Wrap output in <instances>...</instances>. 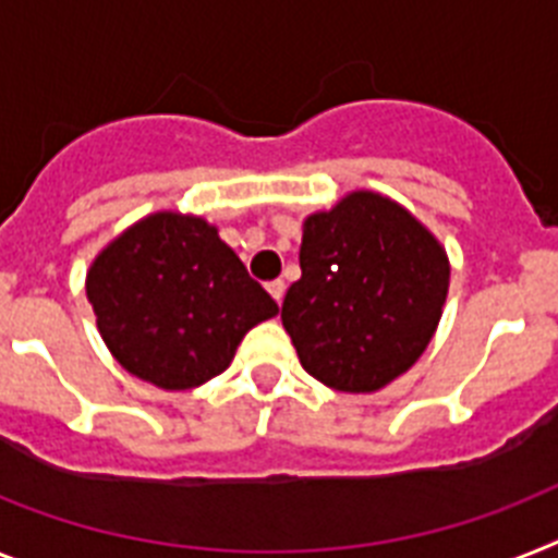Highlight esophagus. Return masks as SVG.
I'll return each mask as SVG.
<instances>
[{"instance_id":"1","label":"esophagus","mask_w":558,"mask_h":558,"mask_svg":"<svg viewBox=\"0 0 558 558\" xmlns=\"http://www.w3.org/2000/svg\"><path fill=\"white\" fill-rule=\"evenodd\" d=\"M266 289H269V294L278 303L283 301V294H287V283H283V280H269V283H266Z\"/></svg>"}]
</instances>
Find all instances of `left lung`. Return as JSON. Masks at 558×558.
Listing matches in <instances>:
<instances>
[{"label": "left lung", "mask_w": 558, "mask_h": 558, "mask_svg": "<svg viewBox=\"0 0 558 558\" xmlns=\"http://www.w3.org/2000/svg\"><path fill=\"white\" fill-rule=\"evenodd\" d=\"M301 280L280 320L301 366L337 391L366 395L409 372L448 294L446 250L377 192H351L303 223Z\"/></svg>", "instance_id": "1"}]
</instances>
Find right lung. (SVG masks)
I'll use <instances>...</instances> for the list:
<instances>
[{"instance_id":"obj_1","label":"right lung","mask_w":558,"mask_h":558,"mask_svg":"<svg viewBox=\"0 0 558 558\" xmlns=\"http://www.w3.org/2000/svg\"><path fill=\"white\" fill-rule=\"evenodd\" d=\"M87 298L112 357L167 391L218 377L243 335L278 315L218 229L175 213L116 238L87 271Z\"/></svg>"}]
</instances>
